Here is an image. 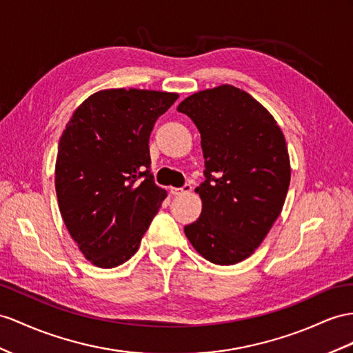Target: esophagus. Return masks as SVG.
Segmentation results:
<instances>
[{
  "instance_id": "obj_1",
  "label": "esophagus",
  "mask_w": 353,
  "mask_h": 353,
  "mask_svg": "<svg viewBox=\"0 0 353 353\" xmlns=\"http://www.w3.org/2000/svg\"><path fill=\"white\" fill-rule=\"evenodd\" d=\"M191 189H192V186L189 185V183H186L182 188H170V192L173 194V195H182V194H186V192L191 191Z\"/></svg>"
}]
</instances>
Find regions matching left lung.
I'll use <instances>...</instances> for the list:
<instances>
[{
	"instance_id": "left-lung-1",
	"label": "left lung",
	"mask_w": 353,
	"mask_h": 353,
	"mask_svg": "<svg viewBox=\"0 0 353 353\" xmlns=\"http://www.w3.org/2000/svg\"><path fill=\"white\" fill-rule=\"evenodd\" d=\"M177 110L201 134L200 218L185 227L194 249L218 265L249 258L279 218L291 182L285 135L267 108L231 85L185 98Z\"/></svg>"
}]
</instances>
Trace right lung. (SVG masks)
I'll return each mask as SVG.
<instances>
[{
	"instance_id": "add662e5",
	"label": "right lung",
	"mask_w": 353,
	"mask_h": 353,
	"mask_svg": "<svg viewBox=\"0 0 353 353\" xmlns=\"http://www.w3.org/2000/svg\"><path fill=\"white\" fill-rule=\"evenodd\" d=\"M179 98L104 89L80 104L62 132L55 165L59 212L80 252L113 268L139 250L167 191L153 182L149 137Z\"/></svg>"
}]
</instances>
